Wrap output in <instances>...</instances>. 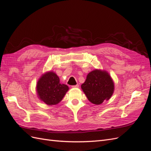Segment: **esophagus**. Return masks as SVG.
Here are the masks:
<instances>
[{
    "label": "esophagus",
    "mask_w": 151,
    "mask_h": 151,
    "mask_svg": "<svg viewBox=\"0 0 151 151\" xmlns=\"http://www.w3.org/2000/svg\"><path fill=\"white\" fill-rule=\"evenodd\" d=\"M79 84H76V85H74V86H72V88H79Z\"/></svg>",
    "instance_id": "esophagus-1"
}]
</instances>
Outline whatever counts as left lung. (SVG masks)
Here are the masks:
<instances>
[{
  "instance_id": "8db88e82",
  "label": "left lung",
  "mask_w": 151,
  "mask_h": 151,
  "mask_svg": "<svg viewBox=\"0 0 151 151\" xmlns=\"http://www.w3.org/2000/svg\"><path fill=\"white\" fill-rule=\"evenodd\" d=\"M81 88L89 101L100 104L111 98L114 91V83L108 72L94 70L87 76Z\"/></svg>"
}]
</instances>
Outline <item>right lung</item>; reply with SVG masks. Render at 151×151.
Segmentation results:
<instances>
[{
    "instance_id": "obj_1",
    "label": "right lung",
    "mask_w": 151,
    "mask_h": 151,
    "mask_svg": "<svg viewBox=\"0 0 151 151\" xmlns=\"http://www.w3.org/2000/svg\"><path fill=\"white\" fill-rule=\"evenodd\" d=\"M36 90L40 99L48 105H54L60 102L68 90V87L60 83L56 74L49 72L39 79Z\"/></svg>"
}]
</instances>
